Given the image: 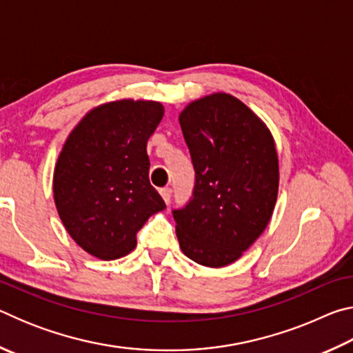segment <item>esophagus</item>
Wrapping results in <instances>:
<instances>
[{
    "mask_svg": "<svg viewBox=\"0 0 353 353\" xmlns=\"http://www.w3.org/2000/svg\"><path fill=\"white\" fill-rule=\"evenodd\" d=\"M171 188H163V190H160V194H162V198H163V201L166 202V204H170V201H171Z\"/></svg>",
    "mask_w": 353,
    "mask_h": 353,
    "instance_id": "obj_1",
    "label": "esophagus"
}]
</instances>
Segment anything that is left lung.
I'll list each match as a JSON object with an SVG mask.
<instances>
[{
  "label": "left lung",
  "mask_w": 353,
  "mask_h": 353,
  "mask_svg": "<svg viewBox=\"0 0 353 353\" xmlns=\"http://www.w3.org/2000/svg\"><path fill=\"white\" fill-rule=\"evenodd\" d=\"M193 160L191 199L174 210L182 252L207 268L236 261L270 224L279 193L271 130L229 93L191 101L179 115Z\"/></svg>",
  "instance_id": "8db88e82"
}]
</instances>
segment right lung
I'll list each match as a JSON object with an SVG mask.
<instances>
[{
	"instance_id": "add662e5",
	"label": "right lung",
	"mask_w": 353,
	"mask_h": 353,
	"mask_svg": "<svg viewBox=\"0 0 353 353\" xmlns=\"http://www.w3.org/2000/svg\"><path fill=\"white\" fill-rule=\"evenodd\" d=\"M159 101L115 99L87 112L65 140L52 176L59 218L77 246L99 260L132 252L137 232L166 207L149 182V137Z\"/></svg>"
}]
</instances>
